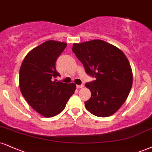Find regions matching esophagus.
Here are the masks:
<instances>
[{
	"label": "esophagus",
	"mask_w": 152,
	"mask_h": 152,
	"mask_svg": "<svg viewBox=\"0 0 152 152\" xmlns=\"http://www.w3.org/2000/svg\"><path fill=\"white\" fill-rule=\"evenodd\" d=\"M83 87V84H81V85H76V88H81Z\"/></svg>",
	"instance_id": "34e87169"
}]
</instances>
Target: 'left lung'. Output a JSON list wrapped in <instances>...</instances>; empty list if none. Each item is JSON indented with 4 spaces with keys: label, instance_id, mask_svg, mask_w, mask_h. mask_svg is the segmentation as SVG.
<instances>
[{
    "label": "left lung",
    "instance_id": "left-lung-1",
    "mask_svg": "<svg viewBox=\"0 0 152 152\" xmlns=\"http://www.w3.org/2000/svg\"><path fill=\"white\" fill-rule=\"evenodd\" d=\"M73 52L94 81L86 83L91 97L85 102L94 115H112L125 103L132 85V73L126 56L120 49L103 40L74 44Z\"/></svg>",
    "mask_w": 152,
    "mask_h": 152
}]
</instances>
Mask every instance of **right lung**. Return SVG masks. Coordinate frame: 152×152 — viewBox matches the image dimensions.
<instances>
[{"instance_id": "obj_1", "label": "right lung", "mask_w": 152, "mask_h": 152, "mask_svg": "<svg viewBox=\"0 0 152 152\" xmlns=\"http://www.w3.org/2000/svg\"><path fill=\"white\" fill-rule=\"evenodd\" d=\"M67 44L45 42L30 51L20 69V88L31 107L42 115L51 118L60 113L74 94L76 85L56 82L60 76L56 62Z\"/></svg>"}]
</instances>
